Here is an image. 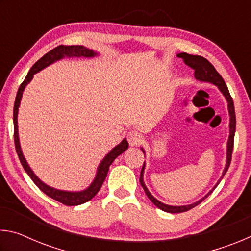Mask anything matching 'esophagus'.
<instances>
[{
    "mask_svg": "<svg viewBox=\"0 0 251 251\" xmlns=\"http://www.w3.org/2000/svg\"><path fill=\"white\" fill-rule=\"evenodd\" d=\"M127 139H128L130 146H137L142 143L143 137L141 134L137 133V131H129L128 136H127Z\"/></svg>",
    "mask_w": 251,
    "mask_h": 251,
    "instance_id": "obj_1",
    "label": "esophagus"
}]
</instances>
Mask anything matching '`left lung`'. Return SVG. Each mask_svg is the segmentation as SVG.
Listing matches in <instances>:
<instances>
[{
  "mask_svg": "<svg viewBox=\"0 0 251 251\" xmlns=\"http://www.w3.org/2000/svg\"><path fill=\"white\" fill-rule=\"evenodd\" d=\"M178 57L182 58V61L185 62L186 65H188L192 67L193 70H195V78L197 80H201V82H206V83H210L214 84L218 87V90L223 93V95L226 99L227 103H228V112H229V137H228V142H227V156H226V166H225V169L223 172L222 177L219 178V180L217 181V184L214 186L210 192H208L207 195H205V197H202L201 199H199L196 202L190 203V205H185V206H171V205H166V203L160 202L159 201L152 196V195L150 193V190L147 189V187L144 182V171H145V161H144L142 172H141V177H139V181H141V185L143 187V189L145 190V194L147 195V197L151 199V201L154 203L156 207H158L159 209L166 211V212H171V214H178V212H184L192 208L196 207L199 205L203 199L207 198L209 195L212 193L216 187L218 186L220 180L223 179V177L225 176V174L227 173L229 166H230V161H231V155H232V148H233V138H235V131H236V114H235V106H233V100L230 96V93L228 91V87L225 80L223 79L222 76L218 73L214 66H212L211 63L206 59L205 57L199 56V55H190L187 53H179L177 54ZM141 150L143 151L144 155H145V151L144 148L141 147Z\"/></svg>",
  "mask_w": 251,
  "mask_h": 251,
  "instance_id": "1",
  "label": "left lung"
}]
</instances>
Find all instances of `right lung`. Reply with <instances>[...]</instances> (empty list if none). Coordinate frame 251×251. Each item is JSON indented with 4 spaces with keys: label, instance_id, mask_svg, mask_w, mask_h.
<instances>
[{
    "label": "right lung",
    "instance_id": "add662e5",
    "mask_svg": "<svg viewBox=\"0 0 251 251\" xmlns=\"http://www.w3.org/2000/svg\"><path fill=\"white\" fill-rule=\"evenodd\" d=\"M97 53L94 52L93 50H90L87 48H85L83 45H72V46H65V45H59L57 48L53 49L52 50H50L49 53H46L43 57H41L39 61H37L35 64L32 66V69L29 70L28 74L26 75V77L23 80V83L20 85V88L18 91V94H16V99H15V103H14V110H13V122H14V143H15V150L16 152H18V156L20 158L21 164L24 168V171L26 172L27 175L31 177V179L34 181L39 188L43 192L44 194L48 195L49 197L55 199L59 202L64 203L66 206H77V205H82V203L86 202L88 201L95 196V195L99 193V190L100 189L101 185L105 180L106 176H107L109 166L112 165V163L117 156H120L123 154L127 148H128V143H127L126 138L123 139V141L118 144L117 146H115L110 151L107 155H106L103 159H101L100 164L97 167V172H96V176L94 178V180L92 181V184L87 187L86 189L80 190V192H67V190H59L56 188H53L49 185H46L45 182L42 181L39 177H37L34 172L31 169V167L28 166L26 159L22 152V148H21V144H20V138H19V126H18V114H19V107L21 104V100H22V95L23 92L26 87V85L31 82L34 74L39 73L40 71H42L45 67H48L49 65L53 64L54 62L59 61V59L64 58V57H94L96 56Z\"/></svg>",
    "mask_w": 251,
    "mask_h": 251
}]
</instances>
